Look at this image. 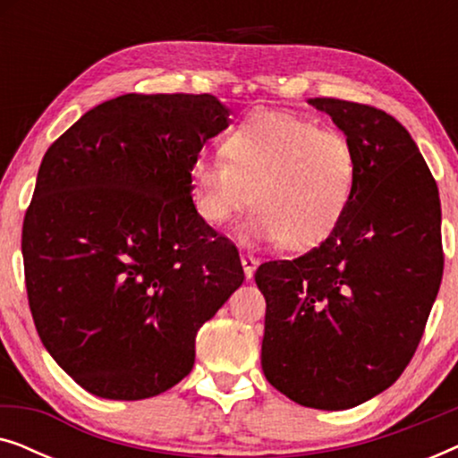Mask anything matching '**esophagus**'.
Segmentation results:
<instances>
[{"label": "esophagus", "instance_id": "esophagus-1", "mask_svg": "<svg viewBox=\"0 0 458 458\" xmlns=\"http://www.w3.org/2000/svg\"><path fill=\"white\" fill-rule=\"evenodd\" d=\"M242 267H243V273H246L248 279H252V275L256 271V267H259V259H256L254 254H242Z\"/></svg>", "mask_w": 458, "mask_h": 458}]
</instances>
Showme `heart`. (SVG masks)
Segmentation results:
<instances>
[{"instance_id":"obj_1","label":"heart","mask_w":458,"mask_h":458,"mask_svg":"<svg viewBox=\"0 0 458 458\" xmlns=\"http://www.w3.org/2000/svg\"><path fill=\"white\" fill-rule=\"evenodd\" d=\"M359 158L346 137L304 118L256 110L223 137L221 154L193 160L199 216L225 227L254 206L243 237L285 250L321 246L352 204Z\"/></svg>"}]
</instances>
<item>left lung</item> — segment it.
I'll list each match as a JSON object with an SVG mask.
<instances>
[{"label":"left lung","mask_w":458,"mask_h":458,"mask_svg":"<svg viewBox=\"0 0 458 458\" xmlns=\"http://www.w3.org/2000/svg\"><path fill=\"white\" fill-rule=\"evenodd\" d=\"M352 143L359 181L321 246L256 268L267 300L262 371L293 403L362 404L390 387L421 342L442 284V210L417 143L387 112L315 98Z\"/></svg>","instance_id":"left-lung-1"}]
</instances>
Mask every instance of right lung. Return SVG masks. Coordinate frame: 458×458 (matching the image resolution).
Masks as SVG:
<instances>
[{"instance_id":"right-lung-1","label":"right lung","mask_w":458,"mask_h":458,"mask_svg":"<svg viewBox=\"0 0 458 458\" xmlns=\"http://www.w3.org/2000/svg\"><path fill=\"white\" fill-rule=\"evenodd\" d=\"M227 116L208 93H127L43 156L22 223L30 315L54 360L99 398L177 386L198 329L242 285L240 252L191 198L193 160Z\"/></svg>"}]
</instances>
